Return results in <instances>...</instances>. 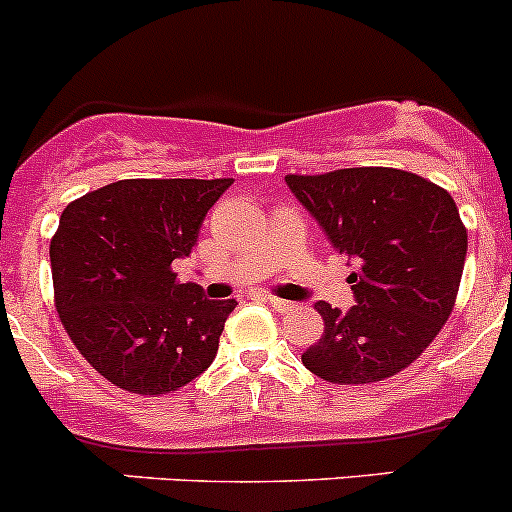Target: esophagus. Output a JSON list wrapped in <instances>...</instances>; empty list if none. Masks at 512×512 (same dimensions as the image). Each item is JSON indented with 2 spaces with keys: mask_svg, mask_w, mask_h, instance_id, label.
Returning <instances> with one entry per match:
<instances>
[{
  "mask_svg": "<svg viewBox=\"0 0 512 512\" xmlns=\"http://www.w3.org/2000/svg\"><path fill=\"white\" fill-rule=\"evenodd\" d=\"M265 302L270 307H275V310H280V312H287V310H292V302H287V300H280V297H272V295H265Z\"/></svg>",
  "mask_w": 512,
  "mask_h": 512,
  "instance_id": "1",
  "label": "esophagus"
}]
</instances>
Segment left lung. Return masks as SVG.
<instances>
[{
    "label": "left lung",
    "mask_w": 512,
    "mask_h": 512,
    "mask_svg": "<svg viewBox=\"0 0 512 512\" xmlns=\"http://www.w3.org/2000/svg\"><path fill=\"white\" fill-rule=\"evenodd\" d=\"M332 245L360 262L347 312L315 302L325 332L302 352L312 375L370 385L398 375L438 337L458 297L468 230L435 182L395 167L287 175Z\"/></svg>",
    "instance_id": "1"
}]
</instances>
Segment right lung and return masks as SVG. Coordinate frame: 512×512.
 Returning <instances> with one entry per match:
<instances>
[{
    "instance_id": "obj_1",
    "label": "right lung",
    "mask_w": 512,
    "mask_h": 512,
    "mask_svg": "<svg viewBox=\"0 0 512 512\" xmlns=\"http://www.w3.org/2000/svg\"><path fill=\"white\" fill-rule=\"evenodd\" d=\"M220 180H119L69 202L49 242L54 305L84 360L137 395L172 393L212 365L235 300L180 285Z\"/></svg>"
}]
</instances>
